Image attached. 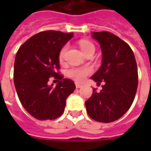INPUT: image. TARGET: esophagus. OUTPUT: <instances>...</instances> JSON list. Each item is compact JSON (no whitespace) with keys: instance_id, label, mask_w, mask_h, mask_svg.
<instances>
[{"instance_id":"esophagus-1","label":"esophagus","mask_w":151,"mask_h":151,"mask_svg":"<svg viewBox=\"0 0 151 151\" xmlns=\"http://www.w3.org/2000/svg\"><path fill=\"white\" fill-rule=\"evenodd\" d=\"M75 86H76V87H77V88H81V87L82 86V84H80L79 82H75Z\"/></svg>"}]
</instances>
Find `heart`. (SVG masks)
I'll list each match as a JSON object with an SVG mask.
<instances>
[{"mask_svg": "<svg viewBox=\"0 0 151 151\" xmlns=\"http://www.w3.org/2000/svg\"><path fill=\"white\" fill-rule=\"evenodd\" d=\"M79 46L80 48L82 51V52L85 55L86 53H87L90 51H94L95 52V46L94 44L90 42L88 40H82L79 41ZM67 45L64 46L60 50L59 54L60 60H63L64 57L65 56L66 51H67ZM91 69L89 67H82V68H72L68 71V74L69 77H71L76 81H82L85 78L86 76L90 74L91 73Z\"/></svg>", "mask_w": 151, "mask_h": 151, "instance_id": "b5f03b06", "label": "heart"}]
</instances>
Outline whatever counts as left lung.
I'll return each instance as SVG.
<instances>
[{
	"mask_svg": "<svg viewBox=\"0 0 151 151\" xmlns=\"http://www.w3.org/2000/svg\"><path fill=\"white\" fill-rule=\"evenodd\" d=\"M91 34L102 51V65L91 79L97 85H104L99 92L93 89L86 108L93 120L109 123L120 118L133 104L138 82L137 67L131 47L118 36L107 31Z\"/></svg>",
	"mask_w": 151,
	"mask_h": 151,
	"instance_id": "left-lung-1",
	"label": "left lung"
}]
</instances>
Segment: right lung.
Listing matches in <instances>:
<instances>
[{
    "label": "right lung",
    "instance_id": "1",
    "mask_svg": "<svg viewBox=\"0 0 151 151\" xmlns=\"http://www.w3.org/2000/svg\"><path fill=\"white\" fill-rule=\"evenodd\" d=\"M73 36V33L42 31L27 40L16 54L15 89L23 108L37 120H54L60 116L66 99L75 90L72 80L63 78L56 72L60 69V52ZM51 76L59 80L56 87L47 83Z\"/></svg>",
    "mask_w": 151,
    "mask_h": 151
}]
</instances>
